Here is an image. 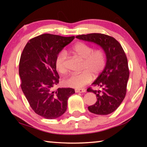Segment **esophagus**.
Listing matches in <instances>:
<instances>
[{
  "mask_svg": "<svg viewBox=\"0 0 147 147\" xmlns=\"http://www.w3.org/2000/svg\"><path fill=\"white\" fill-rule=\"evenodd\" d=\"M86 90L85 89H75V92L76 93H85Z\"/></svg>",
  "mask_w": 147,
  "mask_h": 147,
  "instance_id": "1",
  "label": "esophagus"
}]
</instances>
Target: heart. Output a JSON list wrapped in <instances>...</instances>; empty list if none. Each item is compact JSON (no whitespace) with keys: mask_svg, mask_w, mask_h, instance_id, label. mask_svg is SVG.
<instances>
[{"mask_svg":"<svg viewBox=\"0 0 147 147\" xmlns=\"http://www.w3.org/2000/svg\"><path fill=\"white\" fill-rule=\"evenodd\" d=\"M72 52L84 60L82 70L84 71L80 73L71 74L65 80L64 84L70 88L78 89L90 82L92 74L96 76L104 70L106 64V55L102 50H94L93 47L82 42L74 45ZM67 55L64 51L59 52L56 57V68L61 74L67 71Z\"/></svg>","mask_w":147,"mask_h":147,"instance_id":"1","label":"heart"}]
</instances>
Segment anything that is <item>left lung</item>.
<instances>
[{
  "instance_id": "left-lung-1",
  "label": "left lung",
  "mask_w": 147,
  "mask_h": 147,
  "mask_svg": "<svg viewBox=\"0 0 147 147\" xmlns=\"http://www.w3.org/2000/svg\"><path fill=\"white\" fill-rule=\"evenodd\" d=\"M76 38L93 42L104 49L106 55V67L94 82L93 86L101 88V90L87 91L96 94L97 100L89 106V111L96 115H108L120 106L126 94V86L129 78L128 59L123 47L113 37L98 33L79 35Z\"/></svg>"
}]
</instances>
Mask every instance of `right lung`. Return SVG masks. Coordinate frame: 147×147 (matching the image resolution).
I'll return each mask as SVG.
<instances>
[{"label":"right lung","instance_id":"1","mask_svg":"<svg viewBox=\"0 0 147 147\" xmlns=\"http://www.w3.org/2000/svg\"><path fill=\"white\" fill-rule=\"evenodd\" d=\"M74 36L63 37L44 34L30 39L19 61L21 88L30 106L38 115L48 119L58 118L65 112L73 88H53L59 76L55 59Z\"/></svg>","mask_w":147,"mask_h":147}]
</instances>
